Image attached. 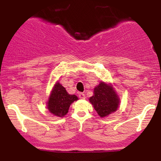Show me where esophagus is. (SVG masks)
I'll return each mask as SVG.
<instances>
[{
	"mask_svg": "<svg viewBox=\"0 0 161 161\" xmlns=\"http://www.w3.org/2000/svg\"><path fill=\"white\" fill-rule=\"evenodd\" d=\"M78 96H79V98L80 99H82V100H84V99H85V94H84V93H80L78 94Z\"/></svg>",
	"mask_w": 161,
	"mask_h": 161,
	"instance_id": "esophagus-1",
	"label": "esophagus"
}]
</instances>
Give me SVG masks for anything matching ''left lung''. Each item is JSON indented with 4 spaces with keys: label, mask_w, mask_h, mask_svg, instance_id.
<instances>
[{
    "label": "left lung",
    "mask_w": 161,
    "mask_h": 161,
    "mask_svg": "<svg viewBox=\"0 0 161 161\" xmlns=\"http://www.w3.org/2000/svg\"><path fill=\"white\" fill-rule=\"evenodd\" d=\"M89 101L97 114L104 118L118 109L120 99L111 84L100 81L93 90V95Z\"/></svg>",
    "instance_id": "8db88e82"
}]
</instances>
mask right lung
Returning <instances> with one entry per match:
<instances>
[{"label":"right lung","instance_id":"1","mask_svg":"<svg viewBox=\"0 0 161 161\" xmlns=\"http://www.w3.org/2000/svg\"><path fill=\"white\" fill-rule=\"evenodd\" d=\"M78 97L75 94H69L59 82H57L52 88L48 100L47 101V109L52 115L64 117L68 113L70 106Z\"/></svg>","mask_w":161,"mask_h":161}]
</instances>
